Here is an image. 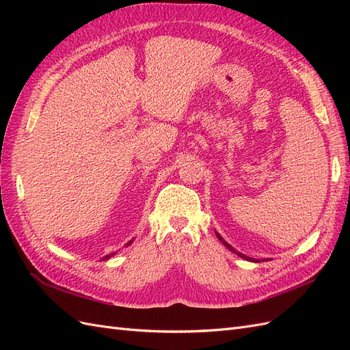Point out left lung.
Instances as JSON below:
<instances>
[{
	"label": "left lung",
	"mask_w": 350,
	"mask_h": 350,
	"mask_svg": "<svg viewBox=\"0 0 350 350\" xmlns=\"http://www.w3.org/2000/svg\"><path fill=\"white\" fill-rule=\"evenodd\" d=\"M216 235H217V238H219V241H220V242H221V243H224V245H225V247H226V248H228V250H229V251H232V252H235V254H237V256H239V257H242V258H247V260H250V261H256V262H257V261H258V260H254V258H250V257H245V256H243V254H241V252H238V251H237V250H235V248H234V247H232V245H229V243H228V242H226V241H225V239H224V238H221V237H220V235H219V234H217V232H216Z\"/></svg>",
	"instance_id": "1"
}]
</instances>
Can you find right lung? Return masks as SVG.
<instances>
[{
    "mask_svg": "<svg viewBox=\"0 0 350 350\" xmlns=\"http://www.w3.org/2000/svg\"><path fill=\"white\" fill-rule=\"evenodd\" d=\"M131 242H133V241H130V242H126V245H130V243H131ZM112 256H115V252H112V254H108V256H105V257H103V260H108V258H111Z\"/></svg>",
    "mask_w": 350,
    "mask_h": 350,
    "instance_id": "right-lung-1",
    "label": "right lung"
}]
</instances>
